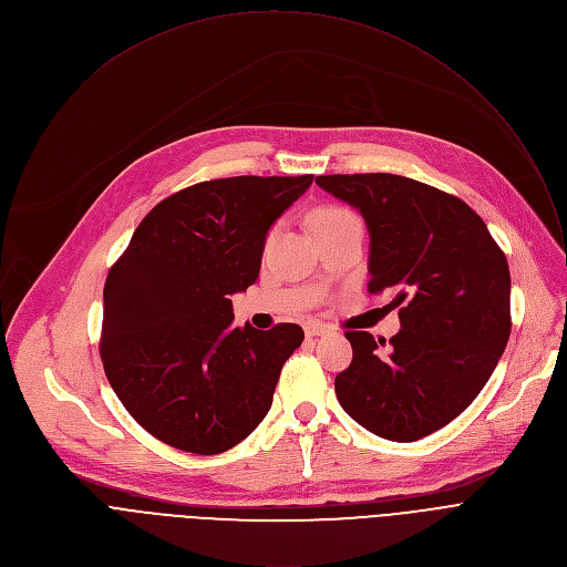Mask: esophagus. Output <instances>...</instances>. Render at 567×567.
Returning <instances> with one entry per match:
<instances>
[{"mask_svg":"<svg viewBox=\"0 0 567 567\" xmlns=\"http://www.w3.org/2000/svg\"><path fill=\"white\" fill-rule=\"evenodd\" d=\"M305 334H307L309 339H316V337H322V334H330V326H322V322H307Z\"/></svg>","mask_w":567,"mask_h":567,"instance_id":"34e87169","label":"esophagus"}]
</instances>
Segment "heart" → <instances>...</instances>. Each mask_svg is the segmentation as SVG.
I'll list each match as a JSON object with an SVG mask.
<instances>
[{
  "label": "heart",
  "mask_w": 567,
  "mask_h": 567,
  "mask_svg": "<svg viewBox=\"0 0 567 567\" xmlns=\"http://www.w3.org/2000/svg\"><path fill=\"white\" fill-rule=\"evenodd\" d=\"M357 215L350 213L348 208H341V206H322L313 213L311 217V226L313 230H320L326 226H332V224H339V221H346V219H354Z\"/></svg>",
  "instance_id": "heart-1"
}]
</instances>
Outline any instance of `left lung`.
<instances>
[{
	"label": "left lung",
	"instance_id": "8db88e82",
	"mask_svg": "<svg viewBox=\"0 0 567 567\" xmlns=\"http://www.w3.org/2000/svg\"><path fill=\"white\" fill-rule=\"evenodd\" d=\"M370 233V293L401 305L390 339L346 332L352 363L337 379L343 411L370 433L415 442L453 422L480 394L509 332V265L462 199L388 175H322Z\"/></svg>",
	"mask_w": 567,
	"mask_h": 567
}]
</instances>
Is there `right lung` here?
Here are the masks:
<instances>
[{
    "mask_svg": "<svg viewBox=\"0 0 567 567\" xmlns=\"http://www.w3.org/2000/svg\"><path fill=\"white\" fill-rule=\"evenodd\" d=\"M226 177L158 202L107 274L101 359L125 411L186 453L233 449L265 420L305 334L233 326L230 296L260 274L271 224L311 186Z\"/></svg>",
    "mask_w": 567,
    "mask_h": 567,
    "instance_id": "right-lung-1",
    "label": "right lung"
}]
</instances>
